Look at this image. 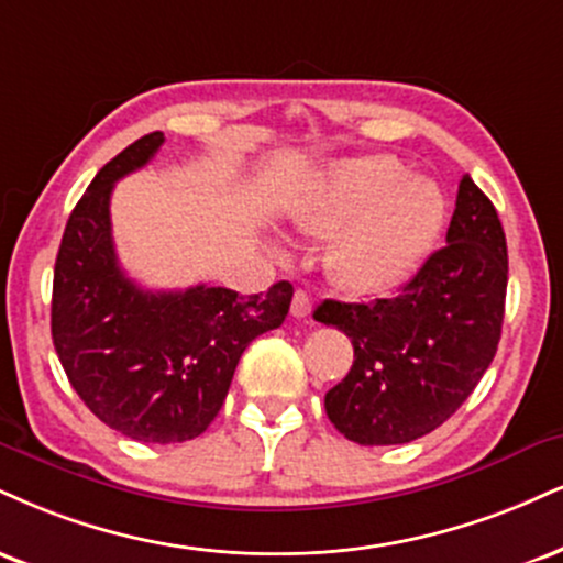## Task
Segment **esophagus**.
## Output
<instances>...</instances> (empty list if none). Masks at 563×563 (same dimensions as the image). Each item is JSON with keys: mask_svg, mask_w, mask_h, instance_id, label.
<instances>
[{"mask_svg": "<svg viewBox=\"0 0 563 563\" xmlns=\"http://www.w3.org/2000/svg\"><path fill=\"white\" fill-rule=\"evenodd\" d=\"M311 311V299L307 290H296L294 294V301H290V314L296 317V320H303V317H309Z\"/></svg>", "mask_w": 563, "mask_h": 563, "instance_id": "34e87169", "label": "esophagus"}]
</instances>
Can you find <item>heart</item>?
<instances>
[{
	"mask_svg": "<svg viewBox=\"0 0 563 563\" xmlns=\"http://www.w3.org/2000/svg\"><path fill=\"white\" fill-rule=\"evenodd\" d=\"M443 222L438 186L388 154L343 162L296 214L309 235H333L328 273L341 288L377 294L404 283Z\"/></svg>",
	"mask_w": 563,
	"mask_h": 563,
	"instance_id": "1",
	"label": "heart"
}]
</instances>
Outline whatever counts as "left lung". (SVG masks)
Instances as JSON below:
<instances>
[{
  "instance_id": "1",
  "label": "left lung",
  "mask_w": 563,
  "mask_h": 563,
  "mask_svg": "<svg viewBox=\"0 0 563 563\" xmlns=\"http://www.w3.org/2000/svg\"><path fill=\"white\" fill-rule=\"evenodd\" d=\"M506 283L498 212L464 175L445 246L396 296L314 309L354 346L349 375L324 393L335 430L358 445H398L440 428L496 356Z\"/></svg>"
}]
</instances>
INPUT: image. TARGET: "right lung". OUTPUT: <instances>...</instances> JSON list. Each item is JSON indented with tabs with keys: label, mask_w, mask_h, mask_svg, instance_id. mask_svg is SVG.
Listing matches in <instances>:
<instances>
[{
	"label": "right lung",
	"mask_w": 563,
	"mask_h": 563,
	"mask_svg": "<svg viewBox=\"0 0 563 563\" xmlns=\"http://www.w3.org/2000/svg\"><path fill=\"white\" fill-rule=\"evenodd\" d=\"M162 144L159 131L133 141L70 212L54 262L52 341L80 401L107 428L165 445L209 428L243 351L286 320L294 286L275 283L264 296L135 286L114 254L110 199Z\"/></svg>",
	"instance_id": "obj_1"
}]
</instances>
